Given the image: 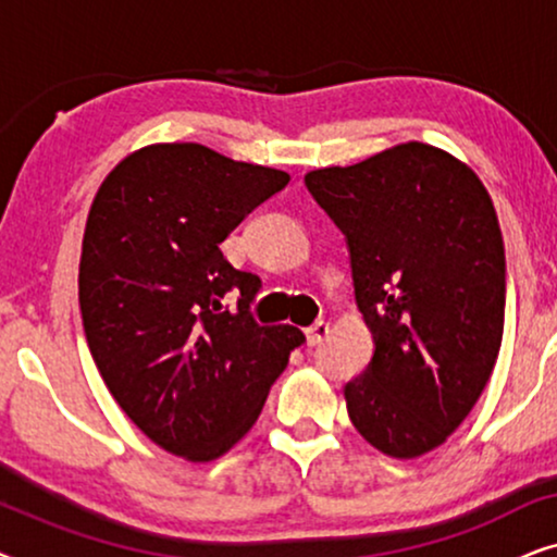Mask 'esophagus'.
<instances>
[{
	"label": "esophagus",
	"instance_id": "esophagus-1",
	"mask_svg": "<svg viewBox=\"0 0 557 557\" xmlns=\"http://www.w3.org/2000/svg\"><path fill=\"white\" fill-rule=\"evenodd\" d=\"M326 334H330V324L326 322H314L307 330V339H309V345H319V342H322Z\"/></svg>",
	"mask_w": 557,
	"mask_h": 557
}]
</instances>
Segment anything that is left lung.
<instances>
[{"label":"left lung","mask_w":557,"mask_h":557,"mask_svg":"<svg viewBox=\"0 0 557 557\" xmlns=\"http://www.w3.org/2000/svg\"><path fill=\"white\" fill-rule=\"evenodd\" d=\"M304 185L345 235L375 342L345 385L349 421L395 459L431 451L474 408L499 355L507 263L492 197L467 164L418 141Z\"/></svg>","instance_id":"obj_1"}]
</instances>
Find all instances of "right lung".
Returning a JSON list of instances; mask_svg holds the SVG:
<instances>
[{"label": "right lung", "instance_id": "add662e5", "mask_svg": "<svg viewBox=\"0 0 557 557\" xmlns=\"http://www.w3.org/2000/svg\"><path fill=\"white\" fill-rule=\"evenodd\" d=\"M286 185V172L202 144H154L126 157L90 205L83 332L121 410L164 451L189 461L223 456L307 342L292 324L256 322L261 278L233 269L220 250Z\"/></svg>", "mask_w": 557, "mask_h": 557}]
</instances>
